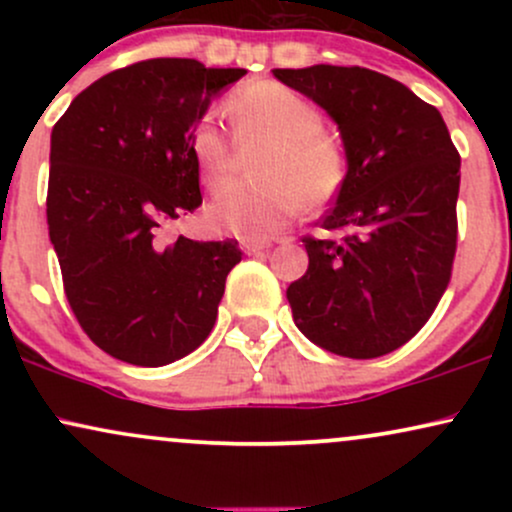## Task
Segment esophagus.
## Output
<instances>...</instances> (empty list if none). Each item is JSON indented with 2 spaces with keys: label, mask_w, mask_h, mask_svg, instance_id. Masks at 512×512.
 Segmentation results:
<instances>
[{
  "label": "esophagus",
  "mask_w": 512,
  "mask_h": 512,
  "mask_svg": "<svg viewBox=\"0 0 512 512\" xmlns=\"http://www.w3.org/2000/svg\"><path fill=\"white\" fill-rule=\"evenodd\" d=\"M269 245L272 243H267V240H240V248H243V252H248V255H255V252L267 250Z\"/></svg>",
  "instance_id": "34e87169"
}]
</instances>
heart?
Masks as SVG:
<instances>
[{
    "mask_svg": "<svg viewBox=\"0 0 512 512\" xmlns=\"http://www.w3.org/2000/svg\"><path fill=\"white\" fill-rule=\"evenodd\" d=\"M236 144L204 117L190 129L187 151L199 178L219 190L240 168V151L252 154V175L236 182L204 209L209 231L243 240H267L286 231L310 207H325L344 190L349 158L325 129V115L313 101L279 81L262 79L236 88L226 101Z\"/></svg>",
    "mask_w": 512,
    "mask_h": 512,
    "instance_id": "heart-1",
    "label": "heart"
}]
</instances>
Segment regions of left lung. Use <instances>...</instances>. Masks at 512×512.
<instances>
[{"label": "left lung", "mask_w": 512, "mask_h": 512, "mask_svg": "<svg viewBox=\"0 0 512 512\" xmlns=\"http://www.w3.org/2000/svg\"><path fill=\"white\" fill-rule=\"evenodd\" d=\"M342 132L349 178L322 216L339 240L305 236L308 272L286 289L310 342L346 358L407 344L450 284L460 154L433 105L390 76L315 64L274 69Z\"/></svg>", "instance_id": "obj_1"}]
</instances>
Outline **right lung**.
Returning <instances> with one entry per match:
<instances>
[{"instance_id":"add662e5","label":"right lung","mask_w":512,"mask_h":512,"mask_svg":"<svg viewBox=\"0 0 512 512\" xmlns=\"http://www.w3.org/2000/svg\"><path fill=\"white\" fill-rule=\"evenodd\" d=\"M243 74L180 57L134 62L93 81L52 127L48 228L64 293L88 339L132 366L195 351L243 257L233 238L163 240L202 204L190 129Z\"/></svg>"}]
</instances>
